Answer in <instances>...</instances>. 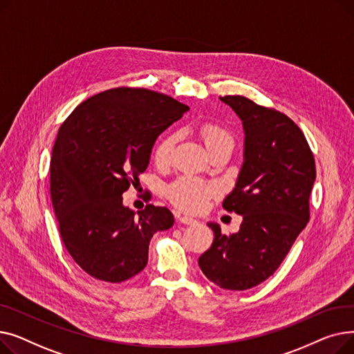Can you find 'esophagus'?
Masks as SVG:
<instances>
[{
	"label": "esophagus",
	"mask_w": 354,
	"mask_h": 354,
	"mask_svg": "<svg viewBox=\"0 0 354 354\" xmlns=\"http://www.w3.org/2000/svg\"><path fill=\"white\" fill-rule=\"evenodd\" d=\"M180 224H185V225H192V224H196V219L194 218H189V216H178Z\"/></svg>",
	"instance_id": "1"
}]
</instances>
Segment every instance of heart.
<instances>
[{
	"instance_id": "1",
	"label": "heart",
	"mask_w": 354,
	"mask_h": 354,
	"mask_svg": "<svg viewBox=\"0 0 354 354\" xmlns=\"http://www.w3.org/2000/svg\"><path fill=\"white\" fill-rule=\"evenodd\" d=\"M199 135L205 143L208 152L215 146L232 142L227 130L219 127L215 123H202L199 126ZM176 143L175 135H167L163 138L155 151V160L158 165H166L171 160V155ZM215 194V188L211 183L203 182L194 176H182L175 180L167 188V196L172 201L175 207L185 212H199L208 205L211 196Z\"/></svg>"
}]
</instances>
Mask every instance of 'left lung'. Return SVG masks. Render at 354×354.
Instances as JSON below:
<instances>
[{"instance_id":"8db88e82","label":"left lung","mask_w":354,"mask_h":354,"mask_svg":"<svg viewBox=\"0 0 354 354\" xmlns=\"http://www.w3.org/2000/svg\"><path fill=\"white\" fill-rule=\"evenodd\" d=\"M219 99L244 129V162L235 188L222 202L243 222L230 235L208 222L215 238L198 264L218 287L244 291L275 272L306 228L315 165L303 132L288 116L244 96Z\"/></svg>"}]
</instances>
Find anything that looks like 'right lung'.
<instances>
[{
    "mask_svg": "<svg viewBox=\"0 0 354 354\" xmlns=\"http://www.w3.org/2000/svg\"><path fill=\"white\" fill-rule=\"evenodd\" d=\"M189 107L146 88H110L80 103L62 124L50 192L63 244L88 275L122 283L147 264L149 243L174 225L165 207L135 212L123 192L146 171L159 135Z\"/></svg>",
    "mask_w": 354,
    "mask_h": 354,
    "instance_id": "right-lung-1",
    "label": "right lung"
}]
</instances>
